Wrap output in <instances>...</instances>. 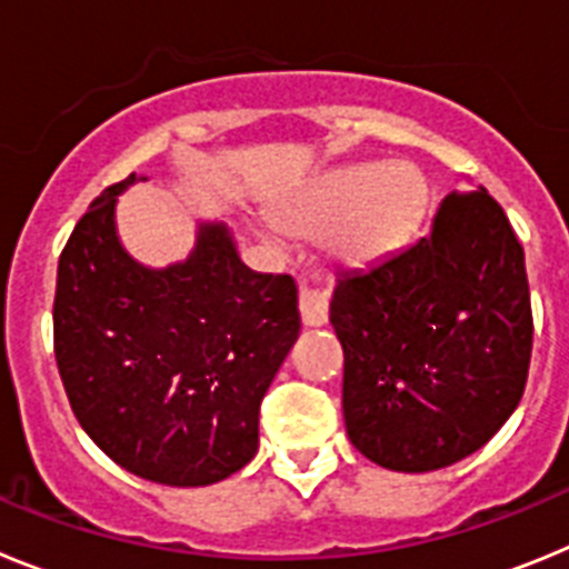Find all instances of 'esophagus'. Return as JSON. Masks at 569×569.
<instances>
[{
    "mask_svg": "<svg viewBox=\"0 0 569 569\" xmlns=\"http://www.w3.org/2000/svg\"><path fill=\"white\" fill-rule=\"evenodd\" d=\"M299 310H301V321L308 325V328H321V325H328V293L308 281H301L299 288Z\"/></svg>",
    "mask_w": 569,
    "mask_h": 569,
    "instance_id": "obj_1",
    "label": "esophagus"
}]
</instances>
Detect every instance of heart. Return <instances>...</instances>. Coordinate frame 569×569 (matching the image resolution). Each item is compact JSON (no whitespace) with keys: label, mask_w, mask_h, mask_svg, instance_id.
Masks as SVG:
<instances>
[{"label":"heart","mask_w":569,"mask_h":569,"mask_svg":"<svg viewBox=\"0 0 569 569\" xmlns=\"http://www.w3.org/2000/svg\"><path fill=\"white\" fill-rule=\"evenodd\" d=\"M430 204V188L416 164L359 162L321 173L279 213L293 233L336 228V253L353 264L379 261L413 239Z\"/></svg>","instance_id":"1"}]
</instances>
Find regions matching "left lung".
<instances>
[{"mask_svg": "<svg viewBox=\"0 0 569 569\" xmlns=\"http://www.w3.org/2000/svg\"><path fill=\"white\" fill-rule=\"evenodd\" d=\"M347 436L396 472L485 447L519 407L532 350L525 250L485 188L450 193L430 236L339 279Z\"/></svg>", "mask_w": 569, "mask_h": 569, "instance_id": "left-lung-1", "label": "left lung"}]
</instances>
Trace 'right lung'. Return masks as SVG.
Here are the masks:
<instances>
[{"mask_svg":"<svg viewBox=\"0 0 569 569\" xmlns=\"http://www.w3.org/2000/svg\"><path fill=\"white\" fill-rule=\"evenodd\" d=\"M90 202L57 270L53 350L84 433L139 479L208 487L259 450V407L299 339L290 276L256 273L224 222L196 224L188 259L148 268L124 250L116 199Z\"/></svg>","mask_w":569,"mask_h":569,"instance_id":"1","label":"right lung"}]
</instances>
